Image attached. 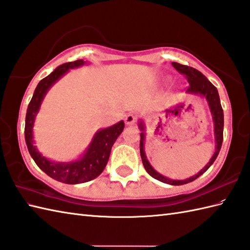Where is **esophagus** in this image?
I'll list each match as a JSON object with an SVG mask.
<instances>
[{
    "instance_id": "esophagus-1",
    "label": "esophagus",
    "mask_w": 250,
    "mask_h": 250,
    "mask_svg": "<svg viewBox=\"0 0 250 250\" xmlns=\"http://www.w3.org/2000/svg\"><path fill=\"white\" fill-rule=\"evenodd\" d=\"M136 120H137V118L135 116H133V115H128L125 117V124L128 125H134L135 122H136Z\"/></svg>"
}]
</instances>
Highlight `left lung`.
Returning a JSON list of instances; mask_svg holds the SVG:
<instances>
[{
  "label": "left lung",
  "instance_id": "8db88e82",
  "mask_svg": "<svg viewBox=\"0 0 250 250\" xmlns=\"http://www.w3.org/2000/svg\"><path fill=\"white\" fill-rule=\"evenodd\" d=\"M172 65L176 68V71H178L180 74H183V75H185L186 78H187V81L189 83L187 93L200 94V95H202V97H204L206 99L207 103H208V106H209L211 116H213L214 126H215L214 130H215L216 148H215L214 155H213V157H211L209 162L207 163L204 167V168H202L198 174H195L194 176L187 178L185 180H174V179H169L167 177H164L163 175L159 174L156 169H153V167L150 166V163L148 162L146 155H145V150H144V141H145L144 130H145V128H144V124H143V121H140L139 126H140V130L142 131L141 142H140V151H141L143 164H144V167L147 171V173L149 174L151 177L160 180V182H162L164 184H168V185H173V186H180V185H185V184L193 182V180L200 177L202 174L205 173L207 169L209 168V167L216 160V158H217V156H218V153L220 151L222 141H224V110H222L221 104H220L218 90H217V88L203 75V74H202L200 71L195 70V68H193V67L183 65L177 62H173Z\"/></svg>",
  "mask_w": 250,
  "mask_h": 250
}]
</instances>
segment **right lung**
Returning a JSON list of instances; mask_svg holds the SVG:
<instances>
[{"mask_svg":"<svg viewBox=\"0 0 250 250\" xmlns=\"http://www.w3.org/2000/svg\"><path fill=\"white\" fill-rule=\"evenodd\" d=\"M84 63L86 62L83 60L64 63V64L58 66L48 76L42 79L35 88L25 115L24 139L31 157L33 158L37 167L48 176L58 182L70 185L87 183L89 180L98 177L103 172L109 159L111 147L125 128V122L119 121L118 124L111 125L109 128L99 130L93 136L83 157L72 162L50 161L42 156V153L33 145V125L35 116L39 113L41 104L43 102L47 91L68 70L82 66Z\"/></svg>","mask_w":250,"mask_h":250,"instance_id":"obj_1","label":"right lung"}]
</instances>
